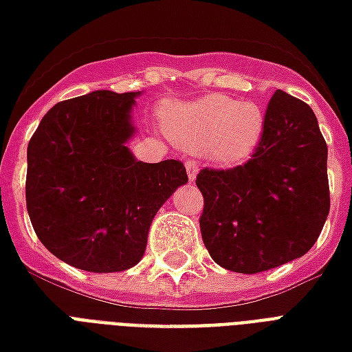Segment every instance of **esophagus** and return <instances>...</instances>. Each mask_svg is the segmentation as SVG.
Listing matches in <instances>:
<instances>
[{
	"label": "esophagus",
	"instance_id": "1",
	"mask_svg": "<svg viewBox=\"0 0 352 352\" xmlns=\"http://www.w3.org/2000/svg\"><path fill=\"white\" fill-rule=\"evenodd\" d=\"M197 171H199V166H197L194 160H188V162H186V175H188L190 183H194V181H196Z\"/></svg>",
	"mask_w": 352,
	"mask_h": 352
}]
</instances>
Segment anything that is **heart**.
Wrapping results in <instances>:
<instances>
[{
	"label": "heart",
	"instance_id": "heart-1",
	"mask_svg": "<svg viewBox=\"0 0 352 352\" xmlns=\"http://www.w3.org/2000/svg\"><path fill=\"white\" fill-rule=\"evenodd\" d=\"M168 136L186 151L223 166L246 162L265 130V110L252 100L210 95L196 102L175 104L166 111Z\"/></svg>",
	"mask_w": 352,
	"mask_h": 352
}]
</instances>
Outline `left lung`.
Returning a JSON list of instances; mask_svg holds the SVG:
<instances>
[{"label": "left lung", "instance_id": "8db88e82", "mask_svg": "<svg viewBox=\"0 0 352 352\" xmlns=\"http://www.w3.org/2000/svg\"><path fill=\"white\" fill-rule=\"evenodd\" d=\"M327 156L314 110L276 91L248 162L197 173L205 199L199 228L214 263L256 274L304 256L330 210Z\"/></svg>", "mask_w": 352, "mask_h": 352}]
</instances>
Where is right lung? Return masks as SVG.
Wrapping results in <instances>:
<instances>
[{
  "mask_svg": "<svg viewBox=\"0 0 352 352\" xmlns=\"http://www.w3.org/2000/svg\"><path fill=\"white\" fill-rule=\"evenodd\" d=\"M142 93L93 91L56 104L28 145L25 203L52 254L87 272L132 269L153 218L188 183L179 160H136L132 108Z\"/></svg>",
  "mask_w": 352,
  "mask_h": 352,
  "instance_id": "right-lung-1",
  "label": "right lung"
}]
</instances>
